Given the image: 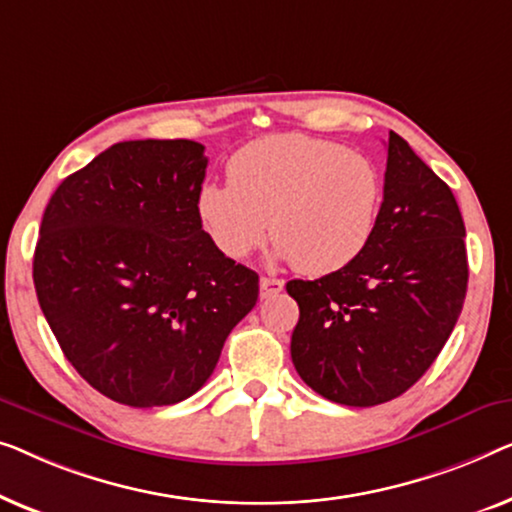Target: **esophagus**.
<instances>
[{"label":"esophagus","mask_w":512,"mask_h":512,"mask_svg":"<svg viewBox=\"0 0 512 512\" xmlns=\"http://www.w3.org/2000/svg\"><path fill=\"white\" fill-rule=\"evenodd\" d=\"M283 287H285V283L278 278H266V276L259 278V297L269 299V297H273V294L283 292Z\"/></svg>","instance_id":"34e87169"}]
</instances>
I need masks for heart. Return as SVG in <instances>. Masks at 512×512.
I'll use <instances>...</instances> for the list:
<instances>
[{
  "label": "heart",
  "mask_w": 512,
  "mask_h": 512,
  "mask_svg": "<svg viewBox=\"0 0 512 512\" xmlns=\"http://www.w3.org/2000/svg\"><path fill=\"white\" fill-rule=\"evenodd\" d=\"M229 183H204L197 218L213 246L243 259L266 241L306 276H329L369 248L385 183L371 157L336 141L273 134L236 150Z\"/></svg>",
  "instance_id": "b5f03b06"
}]
</instances>
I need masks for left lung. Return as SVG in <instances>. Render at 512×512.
<instances>
[{
  "label": "left lung",
  "instance_id": "8db88e82",
  "mask_svg": "<svg viewBox=\"0 0 512 512\" xmlns=\"http://www.w3.org/2000/svg\"><path fill=\"white\" fill-rule=\"evenodd\" d=\"M464 236L455 194L390 132L383 211L369 248L341 271L285 285L299 304L290 352L301 380L357 408L413 387L462 313Z\"/></svg>",
  "mask_w": 512,
  "mask_h": 512
}]
</instances>
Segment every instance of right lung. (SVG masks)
I'll use <instances>...</instances> for the list:
<instances>
[{
  "label": "right lung",
  "mask_w": 512,
  "mask_h": 512,
  "mask_svg": "<svg viewBox=\"0 0 512 512\" xmlns=\"http://www.w3.org/2000/svg\"><path fill=\"white\" fill-rule=\"evenodd\" d=\"M204 146L122 141L64 178L43 213L34 287L71 366L104 397L171 406L211 378L259 294L197 218Z\"/></svg>",
  "instance_id": "obj_1"
}]
</instances>
